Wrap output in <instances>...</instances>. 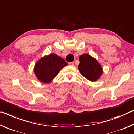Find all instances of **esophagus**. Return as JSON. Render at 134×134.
<instances>
[{
	"mask_svg": "<svg viewBox=\"0 0 134 134\" xmlns=\"http://www.w3.org/2000/svg\"><path fill=\"white\" fill-rule=\"evenodd\" d=\"M69 64L70 65H71V66H74V62H69Z\"/></svg>",
	"mask_w": 134,
	"mask_h": 134,
	"instance_id": "1",
	"label": "esophagus"
}]
</instances>
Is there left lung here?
Here are the masks:
<instances>
[{
    "label": "left lung",
    "instance_id": "1",
    "mask_svg": "<svg viewBox=\"0 0 134 134\" xmlns=\"http://www.w3.org/2000/svg\"><path fill=\"white\" fill-rule=\"evenodd\" d=\"M78 69L82 76L91 81H96L102 74V68L95 59L88 54L80 56Z\"/></svg>",
    "mask_w": 134,
    "mask_h": 134
}]
</instances>
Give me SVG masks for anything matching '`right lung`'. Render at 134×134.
I'll list each match as a JSON object with an SVG mask.
<instances>
[{
	"label": "right lung",
	"mask_w": 134,
	"mask_h": 134,
	"mask_svg": "<svg viewBox=\"0 0 134 134\" xmlns=\"http://www.w3.org/2000/svg\"><path fill=\"white\" fill-rule=\"evenodd\" d=\"M67 65L65 60L56 54H50L37 62L34 73L38 80L44 83L51 82L59 72Z\"/></svg>",
	"instance_id": "1"
}]
</instances>
